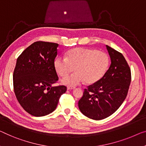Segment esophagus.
Returning <instances> with one entry per match:
<instances>
[{
	"mask_svg": "<svg viewBox=\"0 0 146 146\" xmlns=\"http://www.w3.org/2000/svg\"><path fill=\"white\" fill-rule=\"evenodd\" d=\"M75 87L73 86H67V90H73V89H75Z\"/></svg>",
	"mask_w": 146,
	"mask_h": 146,
	"instance_id": "obj_1",
	"label": "esophagus"
}]
</instances>
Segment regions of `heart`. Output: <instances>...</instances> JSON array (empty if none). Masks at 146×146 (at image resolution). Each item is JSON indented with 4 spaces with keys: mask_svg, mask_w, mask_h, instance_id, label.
<instances>
[{
    "mask_svg": "<svg viewBox=\"0 0 146 146\" xmlns=\"http://www.w3.org/2000/svg\"><path fill=\"white\" fill-rule=\"evenodd\" d=\"M109 58L105 52L95 49L76 48L69 50L67 57H59L54 66L61 77H66L75 70L77 72L63 79L62 82L77 86L85 81L93 84L100 80L108 68Z\"/></svg>",
    "mask_w": 146,
    "mask_h": 146,
    "instance_id": "1",
    "label": "heart"
}]
</instances>
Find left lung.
<instances>
[{
    "mask_svg": "<svg viewBox=\"0 0 146 146\" xmlns=\"http://www.w3.org/2000/svg\"><path fill=\"white\" fill-rule=\"evenodd\" d=\"M111 65L103 77L87 86L78 103L83 115L94 120L107 118L118 110L127 97L131 71L123 54L106 45Z\"/></svg>",
    "mask_w": 146,
    "mask_h": 146,
    "instance_id": "obj_1",
    "label": "left lung"
}]
</instances>
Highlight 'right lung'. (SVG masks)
<instances>
[{
    "label": "right lung",
    "instance_id": "add662e5",
    "mask_svg": "<svg viewBox=\"0 0 146 146\" xmlns=\"http://www.w3.org/2000/svg\"><path fill=\"white\" fill-rule=\"evenodd\" d=\"M58 44L36 41L17 58L13 74L14 93L28 113L35 117L48 115L56 110L64 85L52 86L58 77L54 66Z\"/></svg>",
    "mask_w": 146,
    "mask_h": 146
}]
</instances>
